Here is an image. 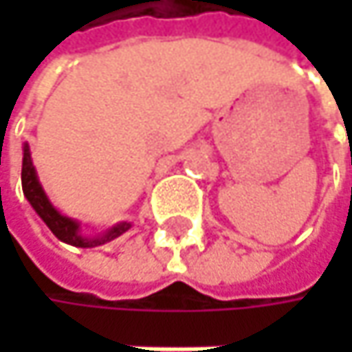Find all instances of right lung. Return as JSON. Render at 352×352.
Masks as SVG:
<instances>
[{
	"label": "right lung",
	"mask_w": 352,
	"mask_h": 352,
	"mask_svg": "<svg viewBox=\"0 0 352 352\" xmlns=\"http://www.w3.org/2000/svg\"><path fill=\"white\" fill-rule=\"evenodd\" d=\"M22 189H24V195L26 199L30 201V206L34 208V212L44 220V224L50 228V232L67 243V245L73 246H81V248H91V246H100L104 243H109L113 239H118L120 234H124L132 224L130 222H120L116 226H111L109 230H106L102 236H83L79 232V222L73 220V218H67L63 216L52 204L50 199L46 197L40 181H38V175H36L34 163H32V157H30V148L28 144H24V159H22Z\"/></svg>",
	"instance_id": "add662e5"
}]
</instances>
